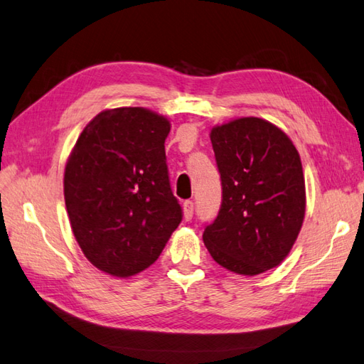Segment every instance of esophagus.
Segmentation results:
<instances>
[{"label": "esophagus", "instance_id": "obj_1", "mask_svg": "<svg viewBox=\"0 0 364 364\" xmlns=\"http://www.w3.org/2000/svg\"><path fill=\"white\" fill-rule=\"evenodd\" d=\"M183 215H184V220L186 222L192 220V217H193V203L191 200L183 203Z\"/></svg>", "mask_w": 364, "mask_h": 364}]
</instances>
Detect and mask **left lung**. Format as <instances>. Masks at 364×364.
Listing matches in <instances>:
<instances>
[{
	"mask_svg": "<svg viewBox=\"0 0 364 364\" xmlns=\"http://www.w3.org/2000/svg\"><path fill=\"white\" fill-rule=\"evenodd\" d=\"M210 142L222 206L203 242L218 265L256 276L289 256L306 215V181L296 147L276 125L239 117L214 127Z\"/></svg>",
	"mask_w": 364,
	"mask_h": 364,
	"instance_id": "obj_1",
	"label": "left lung"
}]
</instances>
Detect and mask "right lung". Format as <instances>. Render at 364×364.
Wrapping results in <instances>:
<instances>
[{"instance_id":"right-lung-1","label":"right lung","mask_w":364,"mask_h":364,"mask_svg":"<svg viewBox=\"0 0 364 364\" xmlns=\"http://www.w3.org/2000/svg\"><path fill=\"white\" fill-rule=\"evenodd\" d=\"M171 122L141 107L100 112L65 167L74 237L100 272L129 277L161 255L183 218L166 164Z\"/></svg>"}]
</instances>
